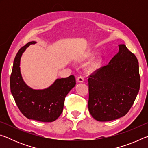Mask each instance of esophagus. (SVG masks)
Segmentation results:
<instances>
[{
  "label": "esophagus",
  "mask_w": 148,
  "mask_h": 148,
  "mask_svg": "<svg viewBox=\"0 0 148 148\" xmlns=\"http://www.w3.org/2000/svg\"><path fill=\"white\" fill-rule=\"evenodd\" d=\"M77 81L78 82H84V77L82 76H80L77 78Z\"/></svg>",
  "instance_id": "esophagus-1"
}]
</instances>
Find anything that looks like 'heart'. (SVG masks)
<instances>
[{
  "mask_svg": "<svg viewBox=\"0 0 148 148\" xmlns=\"http://www.w3.org/2000/svg\"><path fill=\"white\" fill-rule=\"evenodd\" d=\"M91 57V55H88V56H87V59H88L89 57ZM99 64H100L99 60V59H95V60H94L93 61H92L91 62V64H89L88 70L89 71H95V70H96L99 66Z\"/></svg>",
  "mask_w": 148,
  "mask_h": 148,
  "instance_id": "obj_1",
  "label": "heart"
}]
</instances>
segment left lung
I'll return each instance as SVG.
<instances>
[{"instance_id": "1", "label": "left lung", "mask_w": 148, "mask_h": 148, "mask_svg": "<svg viewBox=\"0 0 148 148\" xmlns=\"http://www.w3.org/2000/svg\"><path fill=\"white\" fill-rule=\"evenodd\" d=\"M107 65L89 76L88 108L97 121H109L125 116L138 93L140 85L136 57L125 44Z\"/></svg>"}]
</instances>
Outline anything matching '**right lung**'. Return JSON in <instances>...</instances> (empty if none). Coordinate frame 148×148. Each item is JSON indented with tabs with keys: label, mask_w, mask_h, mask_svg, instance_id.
<instances>
[{
	"label": "right lung",
	"mask_w": 148,
	"mask_h": 148,
	"mask_svg": "<svg viewBox=\"0 0 148 148\" xmlns=\"http://www.w3.org/2000/svg\"><path fill=\"white\" fill-rule=\"evenodd\" d=\"M32 41L27 43L17 52L14 61L10 76V89L15 102L27 118L42 122H52L61 116L65 97L76 86L73 75L57 79L48 88L35 90L25 83L20 71V59L25 50Z\"/></svg>",
	"instance_id": "1"
}]
</instances>
